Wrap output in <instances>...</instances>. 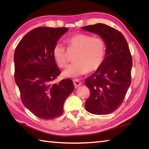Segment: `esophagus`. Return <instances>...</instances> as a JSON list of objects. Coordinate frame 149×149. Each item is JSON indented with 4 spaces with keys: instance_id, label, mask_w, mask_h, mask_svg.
<instances>
[{
    "instance_id": "esophagus-1",
    "label": "esophagus",
    "mask_w": 149,
    "mask_h": 149,
    "mask_svg": "<svg viewBox=\"0 0 149 149\" xmlns=\"http://www.w3.org/2000/svg\"><path fill=\"white\" fill-rule=\"evenodd\" d=\"M73 83H74V85L75 88L79 87V86L81 85V82L79 81L78 80V79H74V80H73Z\"/></svg>"
}]
</instances>
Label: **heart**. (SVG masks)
<instances>
[{
	"label": "heart",
	"instance_id": "heart-1",
	"mask_svg": "<svg viewBox=\"0 0 149 149\" xmlns=\"http://www.w3.org/2000/svg\"><path fill=\"white\" fill-rule=\"evenodd\" d=\"M65 42L68 46L78 49V52L74 58L75 62L70 64L64 71V76L77 77L86 74L88 71L96 70L101 66L106 52V44L102 37L76 33L66 38ZM52 54L59 67H66L68 56L66 47L63 44H55Z\"/></svg>",
	"mask_w": 149,
	"mask_h": 149
}]
</instances>
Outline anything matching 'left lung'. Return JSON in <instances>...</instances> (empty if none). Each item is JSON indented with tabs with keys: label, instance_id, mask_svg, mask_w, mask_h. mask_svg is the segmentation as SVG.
I'll use <instances>...</instances> for the list:
<instances>
[{
	"label": "left lung",
	"instance_id": "left-lung-1",
	"mask_svg": "<svg viewBox=\"0 0 149 149\" xmlns=\"http://www.w3.org/2000/svg\"><path fill=\"white\" fill-rule=\"evenodd\" d=\"M105 40L106 52L101 66L85 79L91 95L85 106L94 115H107L117 109L131 84L132 58L126 40L120 32L102 23L81 27Z\"/></svg>",
	"mask_w": 149,
	"mask_h": 149
}]
</instances>
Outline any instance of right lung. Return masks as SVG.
<instances>
[{
  "label": "right lung",
  "mask_w": 149,
  "mask_h": 149,
  "mask_svg": "<svg viewBox=\"0 0 149 149\" xmlns=\"http://www.w3.org/2000/svg\"><path fill=\"white\" fill-rule=\"evenodd\" d=\"M66 28L38 27L28 32L15 48V83L23 105L42 119H52L63 113L67 97L74 90L67 78L53 83L61 74L52 54L54 45Z\"/></svg>",
  "instance_id": "add662e5"
}]
</instances>
